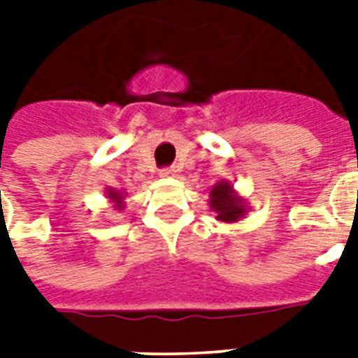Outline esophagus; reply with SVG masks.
I'll use <instances>...</instances> for the list:
<instances>
[{"label":"esophagus","mask_w":358,"mask_h":358,"mask_svg":"<svg viewBox=\"0 0 358 358\" xmlns=\"http://www.w3.org/2000/svg\"><path fill=\"white\" fill-rule=\"evenodd\" d=\"M174 174V169H162L159 171V176H163V178H169V176H173Z\"/></svg>","instance_id":"obj_1"}]
</instances>
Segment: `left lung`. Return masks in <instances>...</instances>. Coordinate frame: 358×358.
<instances>
[{
	"mask_svg": "<svg viewBox=\"0 0 358 358\" xmlns=\"http://www.w3.org/2000/svg\"><path fill=\"white\" fill-rule=\"evenodd\" d=\"M210 208L217 213L219 221L223 223H236L247 213L245 201L234 191V185L221 180L210 189Z\"/></svg>",
	"mask_w": 358,
	"mask_h": 358,
	"instance_id": "1",
	"label": "left lung"
}]
</instances>
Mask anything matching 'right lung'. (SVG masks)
Segmentation results:
<instances>
[{"instance_id": "right-lung-1", "label": "right lung", "mask_w": 358, "mask_h": 358, "mask_svg": "<svg viewBox=\"0 0 358 358\" xmlns=\"http://www.w3.org/2000/svg\"><path fill=\"white\" fill-rule=\"evenodd\" d=\"M108 199L111 202H115V208L117 210H124V193H120V191H115V189H108Z\"/></svg>"}]
</instances>
